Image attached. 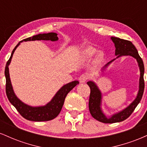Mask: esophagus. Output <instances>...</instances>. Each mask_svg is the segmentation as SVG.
Returning <instances> with one entry per match:
<instances>
[{
	"label": "esophagus",
	"mask_w": 147,
	"mask_h": 147,
	"mask_svg": "<svg viewBox=\"0 0 147 147\" xmlns=\"http://www.w3.org/2000/svg\"><path fill=\"white\" fill-rule=\"evenodd\" d=\"M87 79H88V76L86 75V74H82L79 78V82H80L81 83H84V82H86V81Z\"/></svg>",
	"instance_id": "1"
}]
</instances>
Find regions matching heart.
I'll use <instances>...</instances> for the list:
<instances>
[{
    "label": "heart",
    "mask_w": 147,
    "mask_h": 147,
    "mask_svg": "<svg viewBox=\"0 0 147 147\" xmlns=\"http://www.w3.org/2000/svg\"><path fill=\"white\" fill-rule=\"evenodd\" d=\"M96 52H97V50L95 48H88L84 50L83 55L86 59H90L95 55ZM103 59H104V55L102 53H99L97 56V59L98 61H102Z\"/></svg>",
    "instance_id": "b5f03b06"
}]
</instances>
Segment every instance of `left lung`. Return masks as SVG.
Returning a JSON list of instances; mask_svg holds the SVG:
<instances>
[{"label": "left lung", "instance_id": "1", "mask_svg": "<svg viewBox=\"0 0 147 147\" xmlns=\"http://www.w3.org/2000/svg\"><path fill=\"white\" fill-rule=\"evenodd\" d=\"M111 38L114 43L115 47V56H117L116 59L122 56H131L136 59L140 68V77L139 81V90H138V95L136 96V99L125 109L117 113L112 115L110 117L106 116V115L102 111V92L99 89L98 86L92 81H89V82H87V84L90 88L88 106L91 115L92 116V117H94L95 119L99 121V122L106 123V124H112V123L122 122V121L127 119L134 111L136 106L140 102L144 89V63H143V61L141 59V57H140L137 49L136 48V47L134 46V45L131 41H127V40L122 39V38L113 36L111 37ZM116 59H114L109 61L107 64H106L102 69V71H104Z\"/></svg>", "mask_w": 147, "mask_h": 147}]
</instances>
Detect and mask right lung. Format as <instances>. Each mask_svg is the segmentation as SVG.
Returning a JSON list of instances; mask_svg holds the SVG:
<instances>
[{
  "instance_id": "add662e5",
  "label": "right lung",
  "mask_w": 147,
  "mask_h": 147,
  "mask_svg": "<svg viewBox=\"0 0 147 147\" xmlns=\"http://www.w3.org/2000/svg\"><path fill=\"white\" fill-rule=\"evenodd\" d=\"M58 39L57 34L55 32L39 34L33 36L32 37H29V38L23 39V41H20L15 47L11 52L9 59L7 61L6 63L5 69V75L6 78V94L7 98L10 103L16 108L18 112L21 115V116H23L25 119H28V120L34 121V122H44V121H49L55 119L61 111L66 95L74 87H75L79 84V82L78 81H73L70 83L65 84L57 91L53 98L51 99V101L45 104V106H29L20 100L15 95L14 90H13L9 72V65L11 62V58H12L16 49L20 45V43L23 41H29L44 40V41H56Z\"/></svg>"
}]
</instances>
